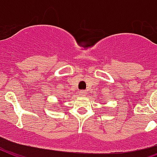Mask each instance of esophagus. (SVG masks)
I'll list each match as a JSON object with an SVG mask.
<instances>
[{
  "label": "esophagus",
  "instance_id": "1",
  "mask_svg": "<svg viewBox=\"0 0 157 157\" xmlns=\"http://www.w3.org/2000/svg\"><path fill=\"white\" fill-rule=\"evenodd\" d=\"M86 93H87V92H86V91H84V90H81V91H80V95H83V96H84V95H85V94H86Z\"/></svg>",
  "mask_w": 157,
  "mask_h": 157
}]
</instances>
